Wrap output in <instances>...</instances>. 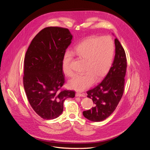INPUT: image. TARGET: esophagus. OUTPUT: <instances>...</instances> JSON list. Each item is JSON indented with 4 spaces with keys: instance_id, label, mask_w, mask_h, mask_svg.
<instances>
[{
    "instance_id": "34e87169",
    "label": "esophagus",
    "mask_w": 150,
    "mask_h": 150,
    "mask_svg": "<svg viewBox=\"0 0 150 150\" xmlns=\"http://www.w3.org/2000/svg\"><path fill=\"white\" fill-rule=\"evenodd\" d=\"M75 96H76V97H85L84 94H81V93H76L75 94Z\"/></svg>"
}]
</instances>
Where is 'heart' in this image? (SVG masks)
<instances>
[{"label": "heart", "instance_id": "obj_1", "mask_svg": "<svg viewBox=\"0 0 150 150\" xmlns=\"http://www.w3.org/2000/svg\"><path fill=\"white\" fill-rule=\"evenodd\" d=\"M74 53L85 61L82 69L84 73L76 75L68 85L71 89L83 91L90 88L94 81H98L109 72L113 60L115 46L110 37H91L79 43ZM72 59L70 52H66L62 59V70L68 76L74 75L70 67Z\"/></svg>", "mask_w": 150, "mask_h": 150}]
</instances>
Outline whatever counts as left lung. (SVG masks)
<instances>
[{
	"label": "left lung",
	"mask_w": 150,
	"mask_h": 150,
	"mask_svg": "<svg viewBox=\"0 0 150 150\" xmlns=\"http://www.w3.org/2000/svg\"><path fill=\"white\" fill-rule=\"evenodd\" d=\"M115 56L112 66L104 79L87 92L94 106L83 112V116L92 122H100L115 111L124 91L127 67L125 52L117 38L115 40Z\"/></svg>",
	"instance_id": "left-lung-1"
}]
</instances>
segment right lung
I'll list each match as a JSON object with an SVG mask.
<instances>
[{
    "label": "right lung",
    "instance_id": "right-lung-1",
    "mask_svg": "<svg viewBox=\"0 0 150 150\" xmlns=\"http://www.w3.org/2000/svg\"><path fill=\"white\" fill-rule=\"evenodd\" d=\"M72 37L67 28L46 27L35 36L26 52L24 90L32 108L44 119L59 117L64 101L75 96L74 91L60 90L65 83L62 59Z\"/></svg>",
    "mask_w": 150,
    "mask_h": 150
}]
</instances>
